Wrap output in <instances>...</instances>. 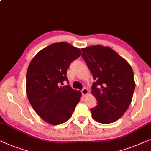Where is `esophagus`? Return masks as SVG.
<instances>
[{"label": "esophagus", "mask_w": 151, "mask_h": 151, "mask_svg": "<svg viewBox=\"0 0 151 151\" xmlns=\"http://www.w3.org/2000/svg\"><path fill=\"white\" fill-rule=\"evenodd\" d=\"M81 92H82V95L84 96H86V95H88V88H83L82 90L81 91Z\"/></svg>", "instance_id": "obj_1"}]
</instances>
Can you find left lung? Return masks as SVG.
Listing matches in <instances>:
<instances>
[{
  "instance_id": "left-lung-1",
  "label": "left lung",
  "mask_w": 151,
  "mask_h": 151,
  "mask_svg": "<svg viewBox=\"0 0 151 151\" xmlns=\"http://www.w3.org/2000/svg\"><path fill=\"white\" fill-rule=\"evenodd\" d=\"M82 51L83 59L95 80L91 92L97 105L91 109L92 116L101 123L115 122L132 102L135 86L132 67L109 47L92 45Z\"/></svg>"
}]
</instances>
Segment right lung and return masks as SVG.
<instances>
[{
	"label": "right lung",
	"mask_w": 151,
	"mask_h": 151,
	"mask_svg": "<svg viewBox=\"0 0 151 151\" xmlns=\"http://www.w3.org/2000/svg\"><path fill=\"white\" fill-rule=\"evenodd\" d=\"M81 55L79 48L69 43H52L35 56L28 67L26 90L29 102L43 121L53 125L70 119L80 101L79 91L67 81V69Z\"/></svg>",
	"instance_id": "1"
}]
</instances>
